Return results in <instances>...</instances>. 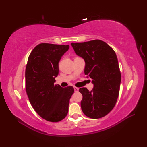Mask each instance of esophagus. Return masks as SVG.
<instances>
[{"mask_svg":"<svg viewBox=\"0 0 147 147\" xmlns=\"http://www.w3.org/2000/svg\"><path fill=\"white\" fill-rule=\"evenodd\" d=\"M74 90L75 92H78V88H76V87H74Z\"/></svg>","mask_w":147,"mask_h":147,"instance_id":"1","label":"esophagus"}]
</instances>
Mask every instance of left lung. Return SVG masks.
Returning <instances> with one entry per match:
<instances>
[{
	"label": "left lung",
	"instance_id": "8db88e82",
	"mask_svg": "<svg viewBox=\"0 0 147 147\" xmlns=\"http://www.w3.org/2000/svg\"><path fill=\"white\" fill-rule=\"evenodd\" d=\"M71 46L85 61L84 73L93 84L91 91L86 88L79 89L83 96L82 110L89 118L103 117L114 108L120 89L121 75L115 51L98 39L71 43Z\"/></svg>",
	"mask_w": 147,
	"mask_h": 147
}]
</instances>
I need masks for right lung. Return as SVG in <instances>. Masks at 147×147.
I'll return each mask as SVG.
<instances>
[{
  "label": "right lung",
  "instance_id": "add662e5",
  "mask_svg": "<svg viewBox=\"0 0 147 147\" xmlns=\"http://www.w3.org/2000/svg\"><path fill=\"white\" fill-rule=\"evenodd\" d=\"M69 45L41 43L32 50L25 71L26 91L37 113L50 122H58L67 116L74 93L72 86L61 88L56 82L58 63Z\"/></svg>",
  "mask_w": 147,
  "mask_h": 147
}]
</instances>
